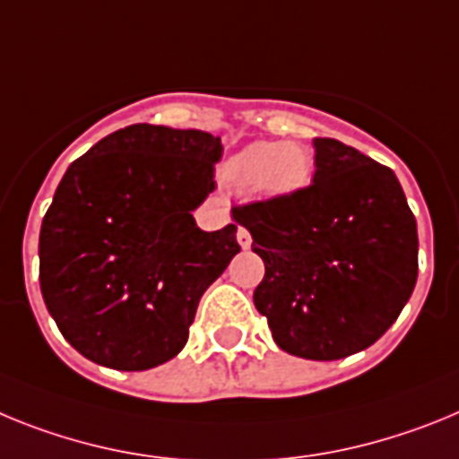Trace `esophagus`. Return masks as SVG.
Returning <instances> with one entry per match:
<instances>
[{
	"mask_svg": "<svg viewBox=\"0 0 459 459\" xmlns=\"http://www.w3.org/2000/svg\"><path fill=\"white\" fill-rule=\"evenodd\" d=\"M238 245H240L242 249H249V247H252V235H249V230H247L245 226L238 229Z\"/></svg>",
	"mask_w": 459,
	"mask_h": 459,
	"instance_id": "34e87169",
	"label": "esophagus"
}]
</instances>
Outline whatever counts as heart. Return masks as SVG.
<instances>
[{"label": "heart", "instance_id": "obj_1", "mask_svg": "<svg viewBox=\"0 0 459 459\" xmlns=\"http://www.w3.org/2000/svg\"><path fill=\"white\" fill-rule=\"evenodd\" d=\"M224 170L238 189L286 198L312 180V154L300 143L258 141L233 154Z\"/></svg>", "mask_w": 459, "mask_h": 459}]
</instances>
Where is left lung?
Instances as JSON below:
<instances>
[{"label":"left lung","instance_id":"1","mask_svg":"<svg viewBox=\"0 0 459 459\" xmlns=\"http://www.w3.org/2000/svg\"><path fill=\"white\" fill-rule=\"evenodd\" d=\"M314 182L293 196L235 205L265 263L254 305L277 346L340 360L395 324L418 277L416 217L388 166L314 138Z\"/></svg>","mask_w":459,"mask_h":459}]
</instances>
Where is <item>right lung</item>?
Returning a JSON list of instances; mask_svg holds the SVG:
<instances>
[{
  "label": "right lung",
  "instance_id": "1",
  "mask_svg": "<svg viewBox=\"0 0 459 459\" xmlns=\"http://www.w3.org/2000/svg\"><path fill=\"white\" fill-rule=\"evenodd\" d=\"M221 138L131 125L64 173L39 235V281L59 333L87 360L143 372L185 349L201 296L240 252L238 226L205 233Z\"/></svg>",
  "mask_w": 459,
  "mask_h": 459
}]
</instances>
